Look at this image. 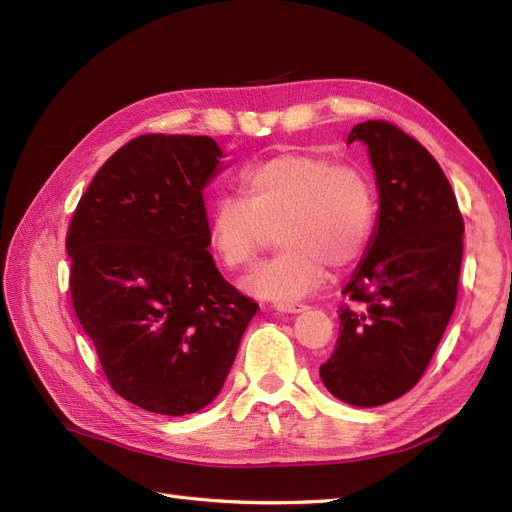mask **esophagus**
Segmentation results:
<instances>
[{"label": "esophagus", "instance_id": "1", "mask_svg": "<svg viewBox=\"0 0 512 512\" xmlns=\"http://www.w3.org/2000/svg\"><path fill=\"white\" fill-rule=\"evenodd\" d=\"M273 309L277 313H292V315H296V313H304L306 306L304 304H273Z\"/></svg>", "mask_w": 512, "mask_h": 512}]
</instances>
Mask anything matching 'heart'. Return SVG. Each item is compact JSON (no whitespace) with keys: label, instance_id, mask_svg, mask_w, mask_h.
Masks as SVG:
<instances>
[{"label":"heart","instance_id":"heart-1","mask_svg":"<svg viewBox=\"0 0 512 512\" xmlns=\"http://www.w3.org/2000/svg\"><path fill=\"white\" fill-rule=\"evenodd\" d=\"M239 197L208 212V245L224 269L248 267L275 231L281 252L241 279L250 296L279 304L313 294L327 264L344 269L372 241L378 206L370 176L334 159L285 153L239 174Z\"/></svg>","mask_w":512,"mask_h":512}]
</instances>
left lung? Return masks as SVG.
Here are the masks:
<instances>
[{
	"instance_id": "left-lung-1",
	"label": "left lung",
	"mask_w": 512,
	"mask_h": 512,
	"mask_svg": "<svg viewBox=\"0 0 512 512\" xmlns=\"http://www.w3.org/2000/svg\"><path fill=\"white\" fill-rule=\"evenodd\" d=\"M351 142L367 147L380 208L319 376L336 399L376 407L414 388L437 351L456 306L464 224L452 185L418 140L363 121Z\"/></svg>"
}]
</instances>
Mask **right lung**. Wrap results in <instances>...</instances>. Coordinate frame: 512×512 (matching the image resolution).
I'll use <instances>...</instances> for the list:
<instances>
[{
    "label": "right lung",
    "instance_id": "1",
    "mask_svg": "<svg viewBox=\"0 0 512 512\" xmlns=\"http://www.w3.org/2000/svg\"><path fill=\"white\" fill-rule=\"evenodd\" d=\"M222 157L210 136H138L96 172L69 224L75 315L113 391L153 414L212 403L258 311L208 250L203 191Z\"/></svg>",
    "mask_w": 512,
    "mask_h": 512
}]
</instances>
